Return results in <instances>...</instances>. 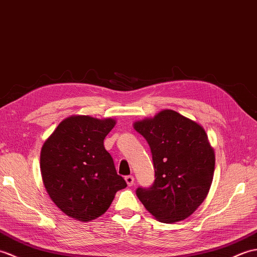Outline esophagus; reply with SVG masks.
Listing matches in <instances>:
<instances>
[{
  "label": "esophagus",
  "mask_w": 257,
  "mask_h": 257,
  "mask_svg": "<svg viewBox=\"0 0 257 257\" xmlns=\"http://www.w3.org/2000/svg\"><path fill=\"white\" fill-rule=\"evenodd\" d=\"M125 181H126V184L128 187H132L134 185V177L133 176H126L125 177Z\"/></svg>",
  "instance_id": "1"
}]
</instances>
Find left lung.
Instances as JSON below:
<instances>
[{
  "label": "left lung",
  "instance_id": "1",
  "mask_svg": "<svg viewBox=\"0 0 257 257\" xmlns=\"http://www.w3.org/2000/svg\"><path fill=\"white\" fill-rule=\"evenodd\" d=\"M151 147L155 180L136 189L146 210L163 223L191 215L212 184L215 156L206 131L173 110L134 123Z\"/></svg>",
  "mask_w": 257,
  "mask_h": 257
}]
</instances>
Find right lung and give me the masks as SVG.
<instances>
[{"mask_svg": "<svg viewBox=\"0 0 257 257\" xmlns=\"http://www.w3.org/2000/svg\"><path fill=\"white\" fill-rule=\"evenodd\" d=\"M114 125L111 117L72 115L60 122L42 147L45 188L70 218L96 219L109 209L116 191L127 186L103 145Z\"/></svg>", "mask_w": 257, "mask_h": 257, "instance_id": "obj_1", "label": "right lung"}]
</instances>
